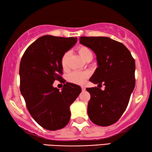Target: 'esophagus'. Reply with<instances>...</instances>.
<instances>
[{"mask_svg":"<svg viewBox=\"0 0 152 152\" xmlns=\"http://www.w3.org/2000/svg\"><path fill=\"white\" fill-rule=\"evenodd\" d=\"M81 89H82V91H85V87H84V86H82L81 87Z\"/></svg>","mask_w":152,"mask_h":152,"instance_id":"1","label":"esophagus"}]
</instances>
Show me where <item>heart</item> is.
<instances>
[{"label":"heart","instance_id":"heart-1","mask_svg":"<svg viewBox=\"0 0 152 152\" xmlns=\"http://www.w3.org/2000/svg\"><path fill=\"white\" fill-rule=\"evenodd\" d=\"M78 54L82 57L85 61L88 58L92 56L93 54L91 53V50H89L88 48L85 46H79L78 48ZM68 57H69V52H65V54L63 55L61 60V64L62 67L63 69H65L67 67V63ZM89 77V73L87 72H73L70 73L67 76V80L69 82L75 83V84L78 85H82L85 83L86 79Z\"/></svg>","mask_w":152,"mask_h":152}]
</instances>
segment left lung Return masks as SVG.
<instances>
[{
	"label": "left lung",
	"mask_w": 152,
	"mask_h": 152,
	"mask_svg": "<svg viewBox=\"0 0 152 152\" xmlns=\"http://www.w3.org/2000/svg\"><path fill=\"white\" fill-rule=\"evenodd\" d=\"M80 43L96 56L98 67L89 79L98 87L87 88L91 98L87 114L91 122L109 126L118 121L135 87V61L123 43L109 37L80 38ZM103 84L105 89L98 87Z\"/></svg>",
	"instance_id": "left-lung-1"
}]
</instances>
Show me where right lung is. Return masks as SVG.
Returning <instances> with one entry per match:
<instances>
[{"label":"right lung","instance_id":"1","mask_svg":"<svg viewBox=\"0 0 152 152\" xmlns=\"http://www.w3.org/2000/svg\"><path fill=\"white\" fill-rule=\"evenodd\" d=\"M77 42V38L45 35L29 45L20 63V89L29 114L44 129L55 131L69 123V107L81 88L66 83L61 91L53 87L56 80L65 83L61 74L63 55Z\"/></svg>","mask_w":152,"mask_h":152}]
</instances>
